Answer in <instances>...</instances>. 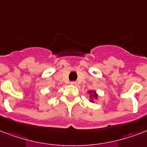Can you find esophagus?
I'll return each mask as SVG.
<instances>
[{
	"mask_svg": "<svg viewBox=\"0 0 147 147\" xmlns=\"http://www.w3.org/2000/svg\"><path fill=\"white\" fill-rule=\"evenodd\" d=\"M70 84H71V85H76L77 83H76L75 81H72V82H70Z\"/></svg>",
	"mask_w": 147,
	"mask_h": 147,
	"instance_id": "esophagus-1",
	"label": "esophagus"
}]
</instances>
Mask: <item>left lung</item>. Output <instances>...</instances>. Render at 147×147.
Listing matches in <instances>:
<instances>
[{"label": "left lung", "mask_w": 147, "mask_h": 147, "mask_svg": "<svg viewBox=\"0 0 147 147\" xmlns=\"http://www.w3.org/2000/svg\"><path fill=\"white\" fill-rule=\"evenodd\" d=\"M89 94H90V98L91 97H93V98L94 99H97V94H96V92L94 91H92V90H90V91H89ZM93 100V99H92ZM91 102H93V100H91Z\"/></svg>", "instance_id": "left-lung-1"}]
</instances>
